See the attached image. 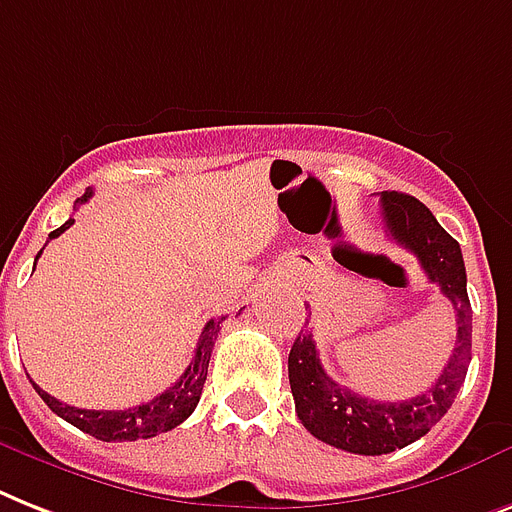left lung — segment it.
<instances>
[{
  "mask_svg": "<svg viewBox=\"0 0 512 512\" xmlns=\"http://www.w3.org/2000/svg\"><path fill=\"white\" fill-rule=\"evenodd\" d=\"M378 197L389 239L413 252L431 284L452 302L458 336L442 376L426 392L402 402H378L336 384L323 371L313 334L299 331L289 352V384L297 418L315 439L355 455H386L429 434L458 397L471 363V299L465 289L460 244L436 223L429 207L410 194L381 191Z\"/></svg>",
  "mask_w": 512,
  "mask_h": 512,
  "instance_id": "obj_1",
  "label": "left lung"
}]
</instances>
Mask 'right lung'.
I'll return each mask as SVG.
<instances>
[{"label": "right lung", "instance_id": "right-lung-1", "mask_svg": "<svg viewBox=\"0 0 512 512\" xmlns=\"http://www.w3.org/2000/svg\"><path fill=\"white\" fill-rule=\"evenodd\" d=\"M89 197L91 189L78 199V205L89 202ZM70 226H73V218L65 220L60 228H54L52 234H49V239H57V236ZM41 252H44V249H41ZM39 255H36V260H39ZM223 321H226V315H220L215 321H207L184 376L178 378L170 389H165L160 397L144 402V405L128 407V410H83V407L62 405L57 397L44 392L39 384H33V381L31 384L33 389L39 392L41 400L47 402L52 413H57L68 423H73V426L81 429L83 434L97 436L102 442H136V439H152V436L176 429L178 423H184L186 418L194 413V407H197L199 402V394H202V386H205L207 365H210V355H213L215 336H218L220 323Z\"/></svg>", "mask_w": 512, "mask_h": 512}]
</instances>
